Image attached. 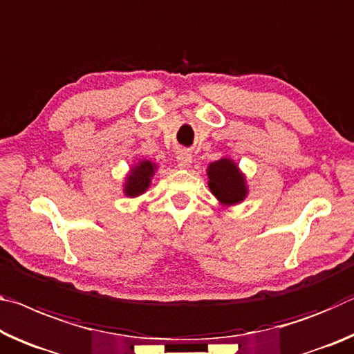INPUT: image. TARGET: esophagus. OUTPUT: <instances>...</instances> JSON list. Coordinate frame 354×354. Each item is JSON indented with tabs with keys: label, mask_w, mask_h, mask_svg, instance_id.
Segmentation results:
<instances>
[{
	"label": "esophagus",
	"mask_w": 354,
	"mask_h": 354,
	"mask_svg": "<svg viewBox=\"0 0 354 354\" xmlns=\"http://www.w3.org/2000/svg\"><path fill=\"white\" fill-rule=\"evenodd\" d=\"M176 160L179 168H189L190 164H192V156L186 149H179L176 153Z\"/></svg>",
	"instance_id": "esophagus-1"
}]
</instances>
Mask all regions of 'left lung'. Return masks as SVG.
Segmentation results:
<instances>
[{"label": "left lung", "mask_w": 354, "mask_h": 354, "mask_svg": "<svg viewBox=\"0 0 354 354\" xmlns=\"http://www.w3.org/2000/svg\"><path fill=\"white\" fill-rule=\"evenodd\" d=\"M207 187L222 206H234L248 197V181L236 162L222 157L207 165Z\"/></svg>", "instance_id": "8db88e82"}]
</instances>
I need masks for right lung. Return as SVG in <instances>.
Returning a JSON list of instances; mask_svg holds the SVG:
<instances>
[{"label": "right lung", "instance_id": "right-lung-1", "mask_svg": "<svg viewBox=\"0 0 354 354\" xmlns=\"http://www.w3.org/2000/svg\"><path fill=\"white\" fill-rule=\"evenodd\" d=\"M157 170V164L147 159H142L138 160L137 164H133L131 167V170L126 175L124 179V189H122V192L127 197H140V195H143L151 186V179H153L154 173Z\"/></svg>", "mask_w": 354, "mask_h": 354}]
</instances>
